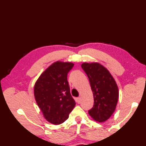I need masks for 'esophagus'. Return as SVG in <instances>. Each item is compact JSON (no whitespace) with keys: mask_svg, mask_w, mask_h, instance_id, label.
<instances>
[{"mask_svg":"<svg viewBox=\"0 0 146 146\" xmlns=\"http://www.w3.org/2000/svg\"><path fill=\"white\" fill-rule=\"evenodd\" d=\"M76 102H78V104L80 103V102H81V99H80V98H76Z\"/></svg>","mask_w":146,"mask_h":146,"instance_id":"1","label":"esophagus"}]
</instances>
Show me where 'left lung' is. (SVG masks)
Here are the masks:
<instances>
[{
    "instance_id": "1",
    "label": "left lung",
    "mask_w": 146,
    "mask_h": 146,
    "mask_svg": "<svg viewBox=\"0 0 146 146\" xmlns=\"http://www.w3.org/2000/svg\"><path fill=\"white\" fill-rule=\"evenodd\" d=\"M81 66L89 80L94 96V106L88 114L96 121L104 122L116 109L119 97L118 86L110 71L101 64L85 62Z\"/></svg>"
}]
</instances>
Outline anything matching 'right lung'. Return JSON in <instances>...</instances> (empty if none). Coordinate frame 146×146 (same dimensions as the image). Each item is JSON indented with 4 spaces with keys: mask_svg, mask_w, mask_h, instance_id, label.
I'll list each match as a JSON object with an SVG mask.
<instances>
[{
    "mask_svg": "<svg viewBox=\"0 0 146 146\" xmlns=\"http://www.w3.org/2000/svg\"><path fill=\"white\" fill-rule=\"evenodd\" d=\"M72 62H55L37 80L34 87L36 102L47 120L54 125L65 121L75 106L67 80Z\"/></svg>",
    "mask_w": 146,
    "mask_h": 146,
    "instance_id": "add662e5",
    "label": "right lung"
}]
</instances>
